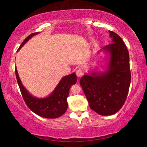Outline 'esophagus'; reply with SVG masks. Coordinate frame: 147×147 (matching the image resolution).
I'll return each instance as SVG.
<instances>
[{"mask_svg": "<svg viewBox=\"0 0 147 147\" xmlns=\"http://www.w3.org/2000/svg\"><path fill=\"white\" fill-rule=\"evenodd\" d=\"M76 74L77 76L78 77V78H80V77H81L82 76H83L84 74V71L82 69H78L76 71Z\"/></svg>", "mask_w": 147, "mask_h": 147, "instance_id": "obj_1", "label": "esophagus"}]
</instances>
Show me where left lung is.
I'll use <instances>...</instances> for the list:
<instances>
[{
    "mask_svg": "<svg viewBox=\"0 0 147 147\" xmlns=\"http://www.w3.org/2000/svg\"><path fill=\"white\" fill-rule=\"evenodd\" d=\"M109 32L112 41L102 49L110 56L107 70L85 74L80 80L91 109L101 115H113L123 107L131 81L127 47L120 36Z\"/></svg>",
    "mask_w": 147,
    "mask_h": 147,
    "instance_id": "1",
    "label": "left lung"
}]
</instances>
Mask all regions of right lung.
I'll return each mask as SVG.
<instances>
[{
	"label": "right lung",
	"instance_id": "right-lung-1",
	"mask_svg": "<svg viewBox=\"0 0 147 147\" xmlns=\"http://www.w3.org/2000/svg\"><path fill=\"white\" fill-rule=\"evenodd\" d=\"M38 33L39 32L32 33L27 37L17 51H19L30 39ZM16 75L24 100L27 106L34 113L42 117L49 119L59 117L65 113L68 107L67 98L69 96V89L73 84H76L77 80L75 73L63 77L53 93L49 96L43 98H36L28 93L21 83L16 67Z\"/></svg>",
	"mask_w": 147,
	"mask_h": 147
}]
</instances>
